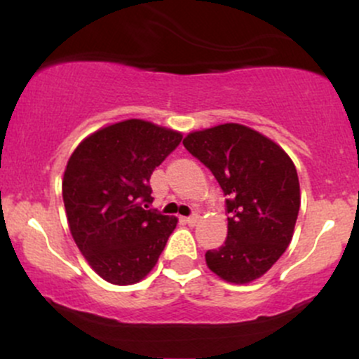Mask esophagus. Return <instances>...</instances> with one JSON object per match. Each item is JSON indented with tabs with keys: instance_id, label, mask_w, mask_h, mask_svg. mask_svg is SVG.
<instances>
[{
	"instance_id": "1",
	"label": "esophagus",
	"mask_w": 359,
	"mask_h": 359,
	"mask_svg": "<svg viewBox=\"0 0 359 359\" xmlns=\"http://www.w3.org/2000/svg\"><path fill=\"white\" fill-rule=\"evenodd\" d=\"M199 214H197V212H194V214H191V216H189V217H185V222H187V224H191V226H194V224H196V222L197 221H199Z\"/></svg>"
}]
</instances>
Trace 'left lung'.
Returning <instances> with one entry per match:
<instances>
[{
  "label": "left lung",
  "mask_w": 359,
  "mask_h": 359,
  "mask_svg": "<svg viewBox=\"0 0 359 359\" xmlns=\"http://www.w3.org/2000/svg\"><path fill=\"white\" fill-rule=\"evenodd\" d=\"M182 143L228 196V238L205 253L209 270L229 283L253 282L294 236L300 208L294 162L265 135L238 123L192 131Z\"/></svg>",
  "instance_id": "1"
}]
</instances>
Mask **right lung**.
I'll return each instance as SVG.
<instances>
[{"label":"right lung","instance_id":"right-lung-1","mask_svg":"<svg viewBox=\"0 0 359 359\" xmlns=\"http://www.w3.org/2000/svg\"><path fill=\"white\" fill-rule=\"evenodd\" d=\"M180 140L179 131L126 119L94 131L69 158L62 180L69 229L106 282H140L165 248L177 217L147 209L150 177Z\"/></svg>","mask_w":359,"mask_h":359}]
</instances>
